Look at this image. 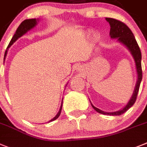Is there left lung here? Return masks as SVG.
Returning <instances> with one entry per match:
<instances>
[{
  "instance_id": "left-lung-1",
  "label": "left lung",
  "mask_w": 147,
  "mask_h": 147,
  "mask_svg": "<svg viewBox=\"0 0 147 147\" xmlns=\"http://www.w3.org/2000/svg\"><path fill=\"white\" fill-rule=\"evenodd\" d=\"M106 21L109 23L110 24V36L111 38H117L120 43H122L128 48V50L130 51L131 54L133 56L134 60H135V65H136L137 74H138V80H137L135 88L134 89L132 96H131L129 101L128 102L126 106L123 108V109L119 110L117 111H114V112H105L102 110L99 109L95 106L92 105L91 102V106L94 108V109L98 113L102 114V115H113V116H117V115H121L124 112H126L129 109L133 106L134 103L136 101L138 93L139 91L140 82L142 80V67H141V52L139 48V46L137 43L136 39L133 33L131 31L129 27L126 26L122 21H118V20L115 19V18H106Z\"/></svg>"
}]
</instances>
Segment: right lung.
<instances>
[{
  "mask_svg": "<svg viewBox=\"0 0 147 147\" xmlns=\"http://www.w3.org/2000/svg\"><path fill=\"white\" fill-rule=\"evenodd\" d=\"M38 21V19H36V18H32V19H27V20H24V21H22L21 23V24L19 25V27H18L17 30H16V33L14 34L13 37L11 39L10 42L9 44L8 47H7V49L9 48L11 45L15 42L17 39H18L20 37L24 35L25 33H27L29 30H30L31 29H32L34 27H36V25H37V21ZM5 51V54H4V60H5V57L7 56V50ZM61 108H62V102H61V107H60V109L59 111L58 114L55 116V117L51 120L49 122H51V121H53V120H56V119L58 118L59 117L60 114H61Z\"/></svg>",
  "mask_w": 147,
  "mask_h": 147,
  "instance_id": "right-lung-1",
  "label": "right lung"
}]
</instances>
